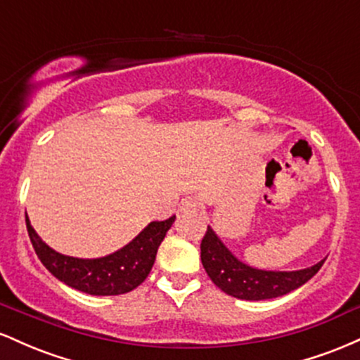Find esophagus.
I'll list each match as a JSON object with an SVG mask.
<instances>
[{
  "mask_svg": "<svg viewBox=\"0 0 360 360\" xmlns=\"http://www.w3.org/2000/svg\"><path fill=\"white\" fill-rule=\"evenodd\" d=\"M200 208H201V203L200 201L196 200V198L194 196H186L183 201H181V205H179V210L183 213H188V212H200Z\"/></svg>",
  "mask_w": 360,
  "mask_h": 360,
  "instance_id": "obj_1",
  "label": "esophagus"
}]
</instances>
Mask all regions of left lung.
Returning <instances> with one entry per match:
<instances>
[{"mask_svg": "<svg viewBox=\"0 0 360 360\" xmlns=\"http://www.w3.org/2000/svg\"><path fill=\"white\" fill-rule=\"evenodd\" d=\"M201 262L214 286L223 292L238 300L260 301L278 298L303 286L320 271L325 259L300 271L254 269L235 257L208 226L201 240Z\"/></svg>", "mask_w": 360, "mask_h": 360, "instance_id": "left-lung-1", "label": "left lung"}]
</instances>
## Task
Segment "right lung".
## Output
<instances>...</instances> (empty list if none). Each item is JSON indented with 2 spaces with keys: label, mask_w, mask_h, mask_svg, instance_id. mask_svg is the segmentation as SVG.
Segmentation results:
<instances>
[{
  "label": "right lung",
  "mask_w": 360,
  "mask_h": 360,
  "mask_svg": "<svg viewBox=\"0 0 360 360\" xmlns=\"http://www.w3.org/2000/svg\"><path fill=\"white\" fill-rule=\"evenodd\" d=\"M174 220L176 217H171L164 221L148 223L134 240L106 257L77 259L51 249L25 217L35 254L49 272L68 286L94 296L125 295L140 286L154 266L157 249Z\"/></svg>",
  "instance_id": "right-lung-1"
}]
</instances>
